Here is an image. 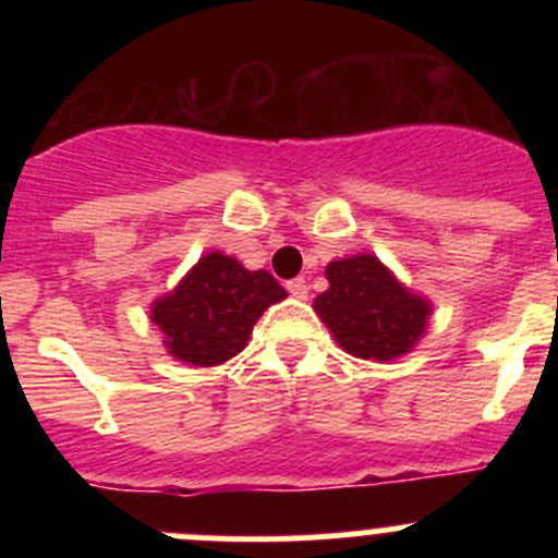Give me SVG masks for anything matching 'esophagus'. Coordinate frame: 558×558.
<instances>
[{"instance_id": "1", "label": "esophagus", "mask_w": 558, "mask_h": 558, "mask_svg": "<svg viewBox=\"0 0 558 558\" xmlns=\"http://www.w3.org/2000/svg\"><path fill=\"white\" fill-rule=\"evenodd\" d=\"M286 289H289V294L294 296V300H305V296H307V283H305V278L289 280V283H286Z\"/></svg>"}]
</instances>
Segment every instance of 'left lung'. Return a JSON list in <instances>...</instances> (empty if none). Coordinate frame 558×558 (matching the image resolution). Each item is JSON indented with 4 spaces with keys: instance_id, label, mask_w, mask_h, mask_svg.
Instances as JSON below:
<instances>
[{
    "instance_id": "8db88e82",
    "label": "left lung",
    "mask_w": 558,
    "mask_h": 558,
    "mask_svg": "<svg viewBox=\"0 0 558 558\" xmlns=\"http://www.w3.org/2000/svg\"><path fill=\"white\" fill-rule=\"evenodd\" d=\"M326 280L329 289L315 296L313 307L351 356L391 362L424 337L429 300L404 289L378 256L359 253L329 262Z\"/></svg>"
}]
</instances>
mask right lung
Masks as SVG:
<instances>
[{"instance_id":"obj_1","label":"right lung","mask_w":558,"mask_h":558,"mask_svg":"<svg viewBox=\"0 0 558 558\" xmlns=\"http://www.w3.org/2000/svg\"><path fill=\"white\" fill-rule=\"evenodd\" d=\"M286 296L267 269H245L238 258L210 251L154 302L150 320L178 362L216 367L243 351L258 315Z\"/></svg>"}]
</instances>
